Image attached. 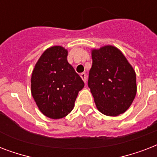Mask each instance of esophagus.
<instances>
[{
  "label": "esophagus",
  "instance_id": "obj_1",
  "mask_svg": "<svg viewBox=\"0 0 157 157\" xmlns=\"http://www.w3.org/2000/svg\"><path fill=\"white\" fill-rule=\"evenodd\" d=\"M81 77L82 78V80L84 81L85 83H86V81H87V78H86V73H81Z\"/></svg>",
  "mask_w": 157,
  "mask_h": 157
}]
</instances>
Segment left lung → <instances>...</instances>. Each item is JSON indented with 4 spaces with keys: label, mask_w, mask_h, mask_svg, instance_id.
<instances>
[{
    "label": "left lung",
    "mask_w": 157,
    "mask_h": 157,
    "mask_svg": "<svg viewBox=\"0 0 157 157\" xmlns=\"http://www.w3.org/2000/svg\"><path fill=\"white\" fill-rule=\"evenodd\" d=\"M88 86L101 113L117 117L124 113L137 93L136 74L119 49L105 45L93 49Z\"/></svg>",
    "instance_id": "left-lung-1"
}]
</instances>
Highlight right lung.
<instances>
[{
  "label": "right lung",
  "mask_w": 157,
  "mask_h": 157,
  "mask_svg": "<svg viewBox=\"0 0 157 157\" xmlns=\"http://www.w3.org/2000/svg\"><path fill=\"white\" fill-rule=\"evenodd\" d=\"M67 50L54 45L44 51L31 78V92L45 117L60 119L70 113L85 83L68 63Z\"/></svg>",
  "instance_id": "add662e5"
}]
</instances>
